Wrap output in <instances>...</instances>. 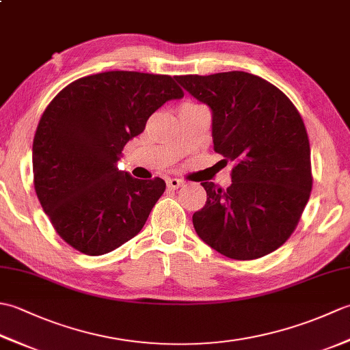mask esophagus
Returning <instances> with one entry per match:
<instances>
[{"label": "esophagus", "instance_id": "obj_1", "mask_svg": "<svg viewBox=\"0 0 350 350\" xmlns=\"http://www.w3.org/2000/svg\"><path fill=\"white\" fill-rule=\"evenodd\" d=\"M167 187L170 189H179L180 187H183V180L176 179V177H171V179L167 180Z\"/></svg>", "mask_w": 350, "mask_h": 350}]
</instances>
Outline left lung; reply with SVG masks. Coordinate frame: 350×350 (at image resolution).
I'll use <instances>...</instances> for the list:
<instances>
[{"label":"left lung","instance_id":"1","mask_svg":"<svg viewBox=\"0 0 350 350\" xmlns=\"http://www.w3.org/2000/svg\"><path fill=\"white\" fill-rule=\"evenodd\" d=\"M212 111L215 152L234 161L227 189L202 182L207 200L192 215L200 239L234 260H254L293 233L310 198V143L298 109L247 72L176 77Z\"/></svg>","mask_w":350,"mask_h":350}]
</instances>
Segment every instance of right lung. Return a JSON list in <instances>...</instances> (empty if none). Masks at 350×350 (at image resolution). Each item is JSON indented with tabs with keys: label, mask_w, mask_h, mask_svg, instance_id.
I'll list each match as a JSON object with an SVG mask.
<instances>
[{
	"label": "right lung",
	"mask_w": 350,
	"mask_h": 350,
	"mask_svg": "<svg viewBox=\"0 0 350 350\" xmlns=\"http://www.w3.org/2000/svg\"><path fill=\"white\" fill-rule=\"evenodd\" d=\"M183 98L168 75L111 70L79 78L44 109L33 141L37 198L55 232L87 256H102L137 236L165 191L117 162L156 109Z\"/></svg>",
	"instance_id": "1"
}]
</instances>
